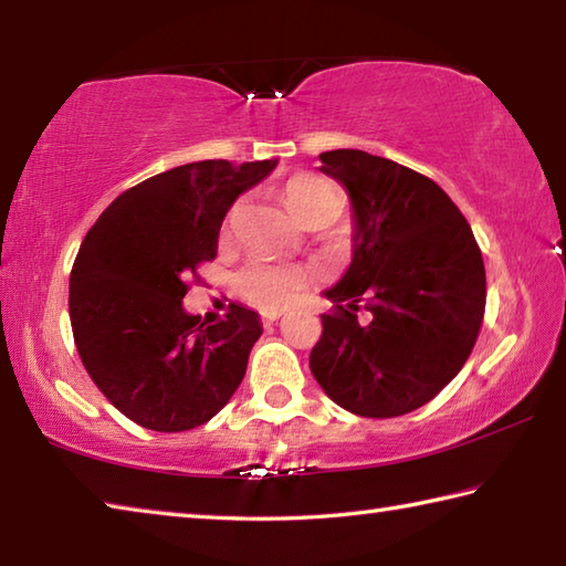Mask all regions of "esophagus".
<instances>
[{"label": "esophagus", "instance_id": "obj_1", "mask_svg": "<svg viewBox=\"0 0 566 566\" xmlns=\"http://www.w3.org/2000/svg\"><path fill=\"white\" fill-rule=\"evenodd\" d=\"M280 317H282V312H280V310H274V312H264V314H262V322H264V324H274V322L280 319Z\"/></svg>", "mask_w": 566, "mask_h": 566}]
</instances>
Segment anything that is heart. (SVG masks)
Wrapping results in <instances>:
<instances>
[{"mask_svg": "<svg viewBox=\"0 0 566 566\" xmlns=\"http://www.w3.org/2000/svg\"><path fill=\"white\" fill-rule=\"evenodd\" d=\"M284 202L292 214L304 222L306 217L319 212L332 202H337L334 189L317 175H294L284 185ZM239 217V202L227 209L219 224V237L227 242L232 237ZM314 274L306 266L296 264H270V262H249L237 272L234 282L239 294L260 310H282L292 304L310 290Z\"/></svg>", "mask_w": 566, "mask_h": 566, "instance_id": "heart-1", "label": "heart"}]
</instances>
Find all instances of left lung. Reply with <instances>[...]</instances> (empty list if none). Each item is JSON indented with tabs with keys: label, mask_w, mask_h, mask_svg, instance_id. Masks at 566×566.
I'll use <instances>...</instances> for the list:
<instances>
[{
	"label": "left lung",
	"mask_w": 566,
	"mask_h": 566,
	"mask_svg": "<svg viewBox=\"0 0 566 566\" xmlns=\"http://www.w3.org/2000/svg\"><path fill=\"white\" fill-rule=\"evenodd\" d=\"M319 159L349 191L354 256L324 292L337 310L322 314L310 369L352 415L401 417L434 399L474 349L486 304L482 252L437 181L361 149ZM359 301L369 325L356 319Z\"/></svg>",
	"instance_id": "left-lung-1"
}]
</instances>
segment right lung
Segmentation results:
<instances>
[{"label": "right lung", "mask_w": 566, "mask_h": 566, "mask_svg": "<svg viewBox=\"0 0 566 566\" xmlns=\"http://www.w3.org/2000/svg\"><path fill=\"white\" fill-rule=\"evenodd\" d=\"M274 167L207 159L161 171L122 191L84 237L70 274L76 352L139 427L187 432L242 385L260 314L229 304L227 319L207 327L181 300L197 266L217 256L227 209Z\"/></svg>", "instance_id": "add662e5"}]
</instances>
